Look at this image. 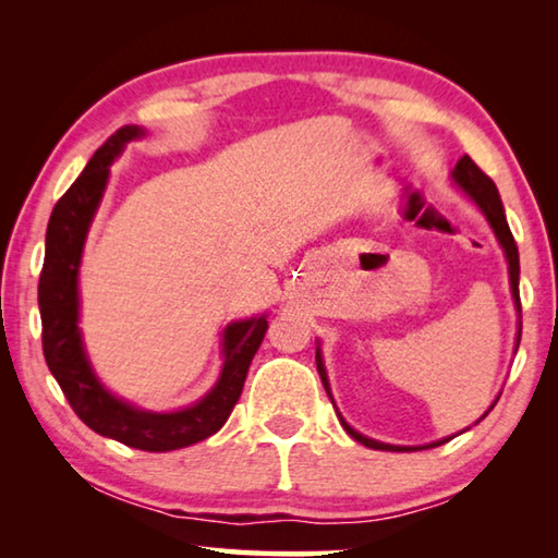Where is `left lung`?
I'll return each instance as SVG.
<instances>
[{
    "label": "left lung",
    "mask_w": 558,
    "mask_h": 558,
    "mask_svg": "<svg viewBox=\"0 0 558 558\" xmlns=\"http://www.w3.org/2000/svg\"><path fill=\"white\" fill-rule=\"evenodd\" d=\"M452 179H456V184L462 189V192H465L470 199L475 202L480 209H483V214L487 216V221H489V226H493V231H495V235L499 239V243H502L505 256H507V263H509V282H512V295H514V302H517V310H519V313H522V305H519V251H517L514 235H512V231H509V226H507L502 199H499L495 182L475 162H472L468 155L460 157V162L456 165V169H452ZM519 337H522V325H519L517 339ZM317 372H319V379H323V384H325V391L329 393V381H327V372H325V366H323V356H319V349H317ZM329 399H332V396H329ZM339 421H342V426H344V430L349 433V436H352L356 442H362V446H366V448L396 450V452L415 450V448H401V446H386V442L372 440V438L362 436V433H356L342 418V415H339ZM448 440L450 438L438 440V442H433V446H426V448L442 446V442H448Z\"/></svg>",
    "instance_id": "8db88e82"
}]
</instances>
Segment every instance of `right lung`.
<instances>
[{"mask_svg": "<svg viewBox=\"0 0 558 558\" xmlns=\"http://www.w3.org/2000/svg\"><path fill=\"white\" fill-rule=\"evenodd\" d=\"M143 135L137 125H122L102 143L81 177L59 202L46 229V256L39 278L41 344L46 364L59 381L73 413L100 436L130 448L167 452L214 436L239 403L245 374L266 337L268 319L231 323L223 332V372L219 384L196 405L177 413H147L118 401L98 384L78 329V263L83 241L96 214L112 165L125 143Z\"/></svg>", "mask_w": 558, "mask_h": 558, "instance_id": "add662e5", "label": "right lung"}]
</instances>
